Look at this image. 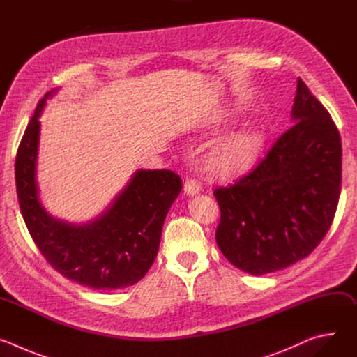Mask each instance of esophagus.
Returning a JSON list of instances; mask_svg holds the SVG:
<instances>
[{
	"label": "esophagus",
	"instance_id": "1",
	"mask_svg": "<svg viewBox=\"0 0 357 357\" xmlns=\"http://www.w3.org/2000/svg\"><path fill=\"white\" fill-rule=\"evenodd\" d=\"M200 189H202V185H200V182L197 179H195V178H186L185 179L183 190H185L186 195H192L193 196V195L199 193Z\"/></svg>",
	"mask_w": 357,
	"mask_h": 357
}]
</instances>
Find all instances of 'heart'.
I'll return each mask as SVG.
<instances>
[{
    "instance_id": "obj_1",
    "label": "heart",
    "mask_w": 357,
    "mask_h": 357,
    "mask_svg": "<svg viewBox=\"0 0 357 357\" xmlns=\"http://www.w3.org/2000/svg\"><path fill=\"white\" fill-rule=\"evenodd\" d=\"M264 145L257 130H240L219 141L209 152L208 168L218 176H233L251 167Z\"/></svg>"
}]
</instances>
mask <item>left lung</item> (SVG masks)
<instances>
[{"instance_id":"obj_1","label":"left lung","mask_w":357,"mask_h":357,"mask_svg":"<svg viewBox=\"0 0 357 357\" xmlns=\"http://www.w3.org/2000/svg\"><path fill=\"white\" fill-rule=\"evenodd\" d=\"M292 126L250 174L213 195L220 208L216 241L237 268L263 275L315 250L340 195L342 144L321 101L299 77Z\"/></svg>"}]
</instances>
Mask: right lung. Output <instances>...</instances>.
Returning a JSON list of instances; mask_svg holds the SVG:
<instances>
[{
	"instance_id": "right-lung-1",
	"label": "right lung",
	"mask_w": 357,
	"mask_h": 357,
	"mask_svg": "<svg viewBox=\"0 0 357 357\" xmlns=\"http://www.w3.org/2000/svg\"><path fill=\"white\" fill-rule=\"evenodd\" d=\"M49 91L39 101L21 139L15 182L25 225L45 260L68 280L93 289H119L138 282L154 263L162 226L181 178L168 169H139L112 205L84 225L50 216L39 200L36 161L40 121Z\"/></svg>"
}]
</instances>
